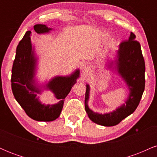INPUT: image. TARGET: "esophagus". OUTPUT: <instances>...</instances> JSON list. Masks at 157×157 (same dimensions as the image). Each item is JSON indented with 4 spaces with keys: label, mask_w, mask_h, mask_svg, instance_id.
Wrapping results in <instances>:
<instances>
[{
    "label": "esophagus",
    "mask_w": 157,
    "mask_h": 157,
    "mask_svg": "<svg viewBox=\"0 0 157 157\" xmlns=\"http://www.w3.org/2000/svg\"><path fill=\"white\" fill-rule=\"evenodd\" d=\"M90 70L91 69H90L89 66H84V67L82 68V71L84 75H88V74L90 72Z\"/></svg>",
    "instance_id": "obj_1"
}]
</instances>
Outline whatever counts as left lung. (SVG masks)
<instances>
[{
    "label": "left lung",
    "instance_id": "left-lung-1",
    "mask_svg": "<svg viewBox=\"0 0 157 157\" xmlns=\"http://www.w3.org/2000/svg\"><path fill=\"white\" fill-rule=\"evenodd\" d=\"M136 36L131 32L128 40L120 44L117 51V59L115 61L118 73L121 75L128 86L130 94L127 100L113 112L105 113H95L88 106L90 87L86 85L85 109L91 121L103 126H113L131 114L136 110L145 90V66L142 56L141 46L136 41ZM113 63V62H112ZM111 64H110V68Z\"/></svg>",
    "mask_w": 157,
    "mask_h": 157
}]
</instances>
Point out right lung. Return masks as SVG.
I'll list each match as a JSON object with an SVG mask.
<instances>
[{
    "label": "right lung",
    "mask_w": 157,
    "mask_h": 157,
    "mask_svg": "<svg viewBox=\"0 0 157 157\" xmlns=\"http://www.w3.org/2000/svg\"><path fill=\"white\" fill-rule=\"evenodd\" d=\"M34 30L37 34L47 33L52 30L46 25L36 24ZM31 31H27L19 42L12 69V90L17 102L30 118L37 121L50 122L60 116L64 99L76 83L80 71L76 70L69 77H56L46 86L55 94L59 102L54 105H44L39 101L37 95L41 89L35 85V66L37 59L31 44Z\"/></svg>",
    "instance_id": "obj_1"
}]
</instances>
